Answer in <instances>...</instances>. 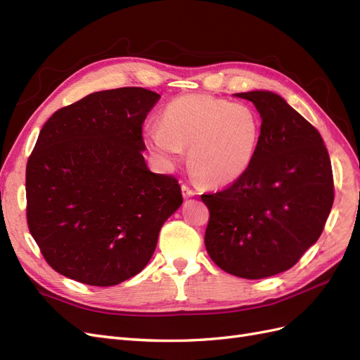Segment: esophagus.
<instances>
[{"label":"esophagus","mask_w":360,"mask_h":360,"mask_svg":"<svg viewBox=\"0 0 360 360\" xmlns=\"http://www.w3.org/2000/svg\"><path fill=\"white\" fill-rule=\"evenodd\" d=\"M181 193H183V198H192L195 195V191H192L186 184H181Z\"/></svg>","instance_id":"esophagus-1"}]
</instances>
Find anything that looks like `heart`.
Wrapping results in <instances>:
<instances>
[{
	"mask_svg": "<svg viewBox=\"0 0 360 360\" xmlns=\"http://www.w3.org/2000/svg\"><path fill=\"white\" fill-rule=\"evenodd\" d=\"M261 135L254 108L207 94H186L171 101L160 126L146 130L144 139L162 167L172 168L189 148L188 165L205 184L226 186L252 163Z\"/></svg>",
	"mask_w": 360,
	"mask_h": 360,
	"instance_id": "1",
	"label": "heart"
}]
</instances>
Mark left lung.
I'll return each instance as SVG.
<instances>
[{"instance_id":"8db88e82","label":"left lung","mask_w":360,"mask_h":360,"mask_svg":"<svg viewBox=\"0 0 360 360\" xmlns=\"http://www.w3.org/2000/svg\"><path fill=\"white\" fill-rule=\"evenodd\" d=\"M261 117L249 169L230 188L201 195L204 243L214 264L245 279L285 271L319 240L333 204L330 158L309 122L266 90L237 93Z\"/></svg>"}]
</instances>
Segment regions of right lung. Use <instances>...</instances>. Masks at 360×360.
<instances>
[{"mask_svg": "<svg viewBox=\"0 0 360 360\" xmlns=\"http://www.w3.org/2000/svg\"><path fill=\"white\" fill-rule=\"evenodd\" d=\"M159 99L141 86L97 91L41 127L27 163V221L63 276L110 287L138 275L181 205L179 181L143 156V123Z\"/></svg>", "mask_w": 360, "mask_h": 360, "instance_id": "add662e5", "label": "right lung"}]
</instances>
